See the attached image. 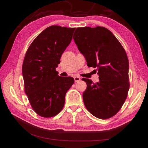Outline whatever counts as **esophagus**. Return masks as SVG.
<instances>
[{"label": "esophagus", "instance_id": "1", "mask_svg": "<svg viewBox=\"0 0 148 148\" xmlns=\"http://www.w3.org/2000/svg\"><path fill=\"white\" fill-rule=\"evenodd\" d=\"M74 81H75V82H76V83L79 82V81L81 80V78H80L79 77H77V76L74 77Z\"/></svg>", "mask_w": 148, "mask_h": 148}]
</instances>
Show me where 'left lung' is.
Instances as JSON below:
<instances>
[{"instance_id":"1","label":"left lung","mask_w":148,"mask_h":148,"mask_svg":"<svg viewBox=\"0 0 148 148\" xmlns=\"http://www.w3.org/2000/svg\"><path fill=\"white\" fill-rule=\"evenodd\" d=\"M73 39L87 65L96 68L99 81L83 78L87 88L84 106L99 119L112 117L121 109L130 87L126 51L111 31L103 27L77 28Z\"/></svg>"}]
</instances>
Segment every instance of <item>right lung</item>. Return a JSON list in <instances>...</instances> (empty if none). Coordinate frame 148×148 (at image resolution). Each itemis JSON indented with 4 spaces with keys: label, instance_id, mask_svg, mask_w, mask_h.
Here are the masks:
<instances>
[{
    "label": "right lung",
    "instance_id": "right-lung-1",
    "mask_svg": "<svg viewBox=\"0 0 148 148\" xmlns=\"http://www.w3.org/2000/svg\"><path fill=\"white\" fill-rule=\"evenodd\" d=\"M75 29L58 25L46 28L31 43L25 56V92L34 111L42 117H53L62 111L65 94L74 83L73 77L59 76L56 68Z\"/></svg>",
    "mask_w": 148,
    "mask_h": 148
}]
</instances>
